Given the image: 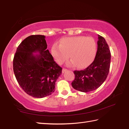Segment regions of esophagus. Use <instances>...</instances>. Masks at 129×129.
<instances>
[{
  "mask_svg": "<svg viewBox=\"0 0 129 129\" xmlns=\"http://www.w3.org/2000/svg\"><path fill=\"white\" fill-rule=\"evenodd\" d=\"M67 71V69H66V68H63L62 69V73H64L65 72H66Z\"/></svg>",
  "mask_w": 129,
  "mask_h": 129,
  "instance_id": "esophagus-1",
  "label": "esophagus"
}]
</instances>
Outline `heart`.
<instances>
[{
	"label": "heart",
	"instance_id": "heart-1",
	"mask_svg": "<svg viewBox=\"0 0 129 129\" xmlns=\"http://www.w3.org/2000/svg\"><path fill=\"white\" fill-rule=\"evenodd\" d=\"M97 52V45L92 37L75 36L62 38L60 44L55 43L52 46L51 53L59 64L69 58L68 65L75 66L78 68L88 66L93 61ZM70 56H69V54Z\"/></svg>",
	"mask_w": 129,
	"mask_h": 129
}]
</instances>
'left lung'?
Listing matches in <instances>:
<instances>
[{
    "mask_svg": "<svg viewBox=\"0 0 129 129\" xmlns=\"http://www.w3.org/2000/svg\"><path fill=\"white\" fill-rule=\"evenodd\" d=\"M111 53L108 44L102 36L98 35V51L93 62L86 69L74 71L75 80L72 86L83 92L95 90L106 80L109 74Z\"/></svg>",
    "mask_w": 129,
    "mask_h": 129,
    "instance_id": "8db88e82",
    "label": "left lung"
}]
</instances>
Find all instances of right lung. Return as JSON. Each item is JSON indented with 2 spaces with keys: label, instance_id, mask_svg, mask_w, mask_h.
I'll use <instances>...</instances> for the list:
<instances>
[{
  "label": "right lung",
  "instance_id": "right-lung-1",
  "mask_svg": "<svg viewBox=\"0 0 129 129\" xmlns=\"http://www.w3.org/2000/svg\"><path fill=\"white\" fill-rule=\"evenodd\" d=\"M45 38L43 35L28 37L18 47L13 59V71L18 83L25 92L36 98L53 93L56 81L62 74V68L47 49Z\"/></svg>",
  "mask_w": 129,
  "mask_h": 129
}]
</instances>
